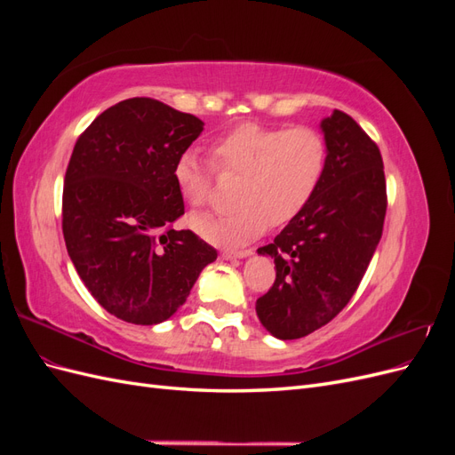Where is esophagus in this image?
Listing matches in <instances>:
<instances>
[{
  "mask_svg": "<svg viewBox=\"0 0 455 455\" xmlns=\"http://www.w3.org/2000/svg\"><path fill=\"white\" fill-rule=\"evenodd\" d=\"M251 254H252V251H224L222 258L224 259H237V258H246Z\"/></svg>",
  "mask_w": 455,
  "mask_h": 455,
  "instance_id": "34e87169",
  "label": "esophagus"
}]
</instances>
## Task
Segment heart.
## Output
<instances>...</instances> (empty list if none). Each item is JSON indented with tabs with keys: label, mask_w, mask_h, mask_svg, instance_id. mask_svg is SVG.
Masks as SVG:
<instances>
[{
	"label": "heart",
	"mask_w": 455,
	"mask_h": 455,
	"mask_svg": "<svg viewBox=\"0 0 455 455\" xmlns=\"http://www.w3.org/2000/svg\"><path fill=\"white\" fill-rule=\"evenodd\" d=\"M220 174L239 176L233 191L237 209L224 214H194L189 228L220 246L254 241L267 224L279 228L301 214L324 178L328 146L313 127H266L243 123L209 146ZM214 169L186 149L172 163V182L186 204L201 209L211 197Z\"/></svg>",
	"instance_id": "heart-1"
}]
</instances>
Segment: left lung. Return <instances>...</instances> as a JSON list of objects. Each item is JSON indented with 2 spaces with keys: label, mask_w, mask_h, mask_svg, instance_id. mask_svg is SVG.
Wrapping results in <instances>:
<instances>
[{
  "label": "left lung",
  "mask_w": 455,
  "mask_h": 455,
  "mask_svg": "<svg viewBox=\"0 0 455 455\" xmlns=\"http://www.w3.org/2000/svg\"><path fill=\"white\" fill-rule=\"evenodd\" d=\"M324 178L311 203L258 249L275 259V283L256 299L259 323L279 339L304 338L349 304L381 239L387 191L379 148L351 116L321 121Z\"/></svg>",
  "instance_id": "left-lung-1"
}]
</instances>
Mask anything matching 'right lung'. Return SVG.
I'll return each instance as SVG.
<instances>
[{
	"mask_svg": "<svg viewBox=\"0 0 455 455\" xmlns=\"http://www.w3.org/2000/svg\"><path fill=\"white\" fill-rule=\"evenodd\" d=\"M203 125L136 96L108 108L74 146L62 191L66 249L92 298L121 321H167L218 256L194 231L172 229L184 214L172 163Z\"/></svg>",
	"mask_w": 455,
	"mask_h": 455,
	"instance_id": "add662e5",
	"label": "right lung"
}]
</instances>
